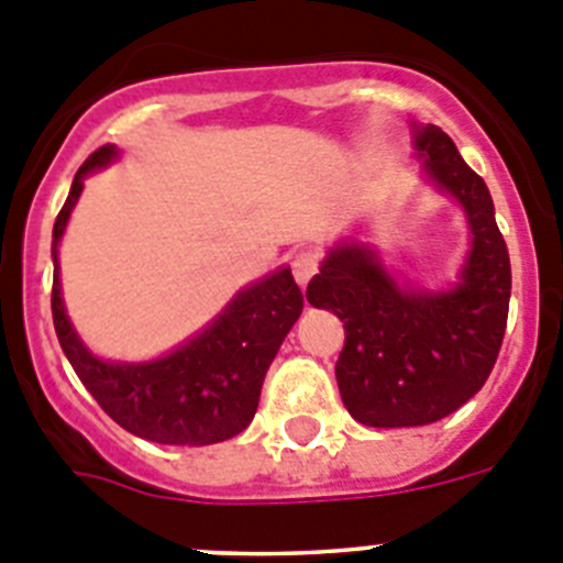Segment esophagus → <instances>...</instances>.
Returning <instances> with one entry per match:
<instances>
[{"label":"esophagus","mask_w":563,"mask_h":563,"mask_svg":"<svg viewBox=\"0 0 563 563\" xmlns=\"http://www.w3.org/2000/svg\"><path fill=\"white\" fill-rule=\"evenodd\" d=\"M292 276H296V282L301 287H307V282H310L312 276L318 273V265H321V256H318L316 251H298L296 256H292Z\"/></svg>","instance_id":"34e87169"}]
</instances>
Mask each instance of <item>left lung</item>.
<instances>
[{"instance_id":"obj_1","label":"left lung","mask_w":563,"mask_h":563,"mask_svg":"<svg viewBox=\"0 0 563 563\" xmlns=\"http://www.w3.org/2000/svg\"><path fill=\"white\" fill-rule=\"evenodd\" d=\"M411 132L422 174L460 202L471 228L454 285L400 287L355 236L338 242L307 285V301L343 321L335 363L343 406L375 429L429 426L471 400L499 357L510 305V256L485 180L440 126L411 123Z\"/></svg>"}]
</instances>
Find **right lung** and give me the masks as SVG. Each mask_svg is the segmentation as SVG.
I'll use <instances>...</instances> for the list:
<instances>
[{
  "mask_svg": "<svg viewBox=\"0 0 563 563\" xmlns=\"http://www.w3.org/2000/svg\"><path fill=\"white\" fill-rule=\"evenodd\" d=\"M118 154L112 143L89 154L53 225V324L58 343L89 395L129 434L161 445L231 440L251 426L262 383L301 316L305 296L290 267H278L239 290L206 330L157 361L121 363L92 355L64 310L58 245L84 191V177L118 161Z\"/></svg>",
  "mask_w": 563,
  "mask_h": 563,
  "instance_id": "right-lung-1",
  "label": "right lung"
}]
</instances>
